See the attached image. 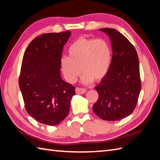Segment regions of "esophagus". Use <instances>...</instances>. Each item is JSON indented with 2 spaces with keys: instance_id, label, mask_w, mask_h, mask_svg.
<instances>
[{
  "instance_id": "1",
  "label": "esophagus",
  "mask_w": 160,
  "mask_h": 160,
  "mask_svg": "<svg viewBox=\"0 0 160 160\" xmlns=\"http://www.w3.org/2000/svg\"><path fill=\"white\" fill-rule=\"evenodd\" d=\"M76 92L78 94H83L87 92V89L84 88H80V87H76Z\"/></svg>"
}]
</instances>
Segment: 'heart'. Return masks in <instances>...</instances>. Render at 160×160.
<instances>
[{"label": "heart", "mask_w": 160, "mask_h": 160, "mask_svg": "<svg viewBox=\"0 0 160 160\" xmlns=\"http://www.w3.org/2000/svg\"><path fill=\"white\" fill-rule=\"evenodd\" d=\"M68 52L69 56L60 60L61 70L68 82H76L82 71L84 84L93 80L100 81L106 76L112 59L111 48L107 40L82 37L71 44Z\"/></svg>", "instance_id": "obj_1"}]
</instances>
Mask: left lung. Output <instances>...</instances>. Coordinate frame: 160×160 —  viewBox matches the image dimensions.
I'll use <instances>...</instances> for the list:
<instances>
[{"mask_svg":"<svg viewBox=\"0 0 160 160\" xmlns=\"http://www.w3.org/2000/svg\"><path fill=\"white\" fill-rule=\"evenodd\" d=\"M100 31L109 36L113 56L106 76L95 87L99 97L93 111L104 120H120L133 112L140 93L138 53L129 40L116 29L102 28Z\"/></svg>","mask_w":160,"mask_h":160,"instance_id":"left-lung-1","label":"left lung"}]
</instances>
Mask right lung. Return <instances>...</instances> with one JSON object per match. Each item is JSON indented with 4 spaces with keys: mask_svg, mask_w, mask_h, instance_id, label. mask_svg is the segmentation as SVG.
Listing matches in <instances>:
<instances>
[{
    "mask_svg": "<svg viewBox=\"0 0 160 160\" xmlns=\"http://www.w3.org/2000/svg\"><path fill=\"white\" fill-rule=\"evenodd\" d=\"M71 32L44 33L24 53L19 87L28 114L43 124L60 123L69 114L75 87L60 76L63 47Z\"/></svg>",
    "mask_w": 160,
    "mask_h": 160,
    "instance_id": "obj_1",
    "label": "right lung"
}]
</instances>
